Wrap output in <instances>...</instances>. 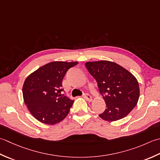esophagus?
<instances>
[{
	"label": "esophagus",
	"instance_id": "esophagus-1",
	"mask_svg": "<svg viewBox=\"0 0 160 160\" xmlns=\"http://www.w3.org/2000/svg\"><path fill=\"white\" fill-rule=\"evenodd\" d=\"M83 97H84V99H86L88 102H92V97H91L90 94H85L84 95H83Z\"/></svg>",
	"mask_w": 160,
	"mask_h": 160
}]
</instances>
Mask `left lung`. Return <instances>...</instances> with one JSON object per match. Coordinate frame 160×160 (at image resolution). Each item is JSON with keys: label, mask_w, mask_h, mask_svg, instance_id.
Masks as SVG:
<instances>
[{"label": "left lung", "mask_w": 160, "mask_h": 160, "mask_svg": "<svg viewBox=\"0 0 160 160\" xmlns=\"http://www.w3.org/2000/svg\"><path fill=\"white\" fill-rule=\"evenodd\" d=\"M86 66L96 79L106 103L105 111L99 116L115 122L127 116L139 97V86L135 77L124 68L109 61H88Z\"/></svg>", "instance_id": "obj_1"}]
</instances>
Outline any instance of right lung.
<instances>
[{
	"instance_id": "1",
	"label": "right lung",
	"mask_w": 160,
	"mask_h": 160,
	"mask_svg": "<svg viewBox=\"0 0 160 160\" xmlns=\"http://www.w3.org/2000/svg\"><path fill=\"white\" fill-rule=\"evenodd\" d=\"M77 61H53L31 73L24 81L22 96L29 111L38 121L54 125L66 118L74 100L61 95L62 80Z\"/></svg>"
}]
</instances>
